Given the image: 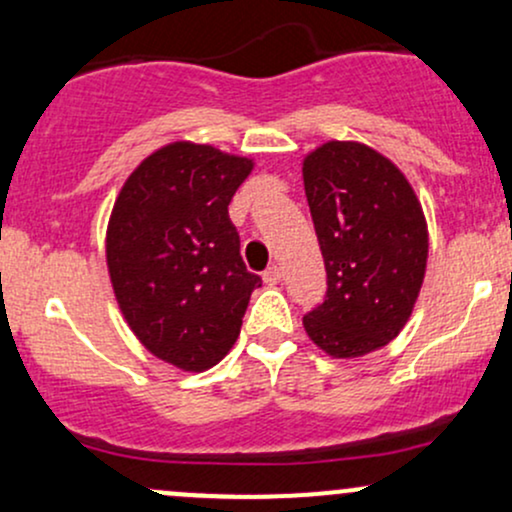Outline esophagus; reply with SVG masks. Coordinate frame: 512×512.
<instances>
[{
    "mask_svg": "<svg viewBox=\"0 0 512 512\" xmlns=\"http://www.w3.org/2000/svg\"><path fill=\"white\" fill-rule=\"evenodd\" d=\"M262 279L267 281V284H279V281H281V269L274 264V267H269L267 272L262 274Z\"/></svg>",
    "mask_w": 512,
    "mask_h": 512,
    "instance_id": "34e87169",
    "label": "esophagus"
}]
</instances>
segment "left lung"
Returning <instances> with one entry per match:
<instances>
[{"instance_id": "obj_1", "label": "left lung", "mask_w": 512, "mask_h": 512, "mask_svg": "<svg viewBox=\"0 0 512 512\" xmlns=\"http://www.w3.org/2000/svg\"><path fill=\"white\" fill-rule=\"evenodd\" d=\"M305 197L327 269L325 301L303 317L334 358L380 349L407 325L428 260V228L409 180L358 142H327L303 161Z\"/></svg>"}]
</instances>
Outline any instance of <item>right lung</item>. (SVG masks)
Listing matches in <instances>:
<instances>
[{
  "label": "right lung",
  "mask_w": 512,
  "mask_h": 512,
  "mask_svg": "<svg viewBox=\"0 0 512 512\" xmlns=\"http://www.w3.org/2000/svg\"><path fill=\"white\" fill-rule=\"evenodd\" d=\"M252 161L175 142L144 158L115 199L105 238L113 291L151 354L207 370L236 344L250 293L228 204Z\"/></svg>",
  "instance_id": "obj_1"
}]
</instances>
